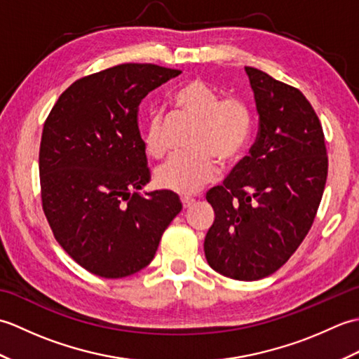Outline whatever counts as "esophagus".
Listing matches in <instances>:
<instances>
[{
  "instance_id": "1",
  "label": "esophagus",
  "mask_w": 359,
  "mask_h": 359,
  "mask_svg": "<svg viewBox=\"0 0 359 359\" xmlns=\"http://www.w3.org/2000/svg\"><path fill=\"white\" fill-rule=\"evenodd\" d=\"M180 201H182V205H184V208H189L194 203V199L189 196H182Z\"/></svg>"
}]
</instances>
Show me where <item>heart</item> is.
Wrapping results in <instances>:
<instances>
[{
    "label": "heart",
    "instance_id": "1",
    "mask_svg": "<svg viewBox=\"0 0 359 359\" xmlns=\"http://www.w3.org/2000/svg\"><path fill=\"white\" fill-rule=\"evenodd\" d=\"M172 104L196 120L189 147L193 151L175 154L157 168L156 184L180 194H193L216 177L219 158L228 163L245 149L251 133V112L239 97L220 98L217 90L202 79L187 80L175 88ZM147 154L163 156L162 118L151 114L143 134Z\"/></svg>",
    "mask_w": 359,
    "mask_h": 359
}]
</instances>
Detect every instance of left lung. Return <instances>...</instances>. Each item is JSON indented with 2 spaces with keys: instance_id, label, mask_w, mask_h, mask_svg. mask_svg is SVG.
Listing matches in <instances>:
<instances>
[{
  "instance_id": "left-lung-1",
  "label": "left lung",
  "mask_w": 359,
  "mask_h": 359,
  "mask_svg": "<svg viewBox=\"0 0 359 359\" xmlns=\"http://www.w3.org/2000/svg\"><path fill=\"white\" fill-rule=\"evenodd\" d=\"M259 114V133L224 185L207 201L215 222L205 236L212 270L257 280L284 265L313 224L329 157L321 121L299 89L245 66Z\"/></svg>"
}]
</instances>
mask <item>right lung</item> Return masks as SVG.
<instances>
[{"label": "right lung", "mask_w": 359, "mask_h": 359, "mask_svg": "<svg viewBox=\"0 0 359 359\" xmlns=\"http://www.w3.org/2000/svg\"><path fill=\"white\" fill-rule=\"evenodd\" d=\"M182 71L126 63L83 77L44 121L38 170L46 219L83 269L118 279L144 269L179 215V196L139 193L151 179L137 114Z\"/></svg>", "instance_id": "obj_1"}]
</instances>
